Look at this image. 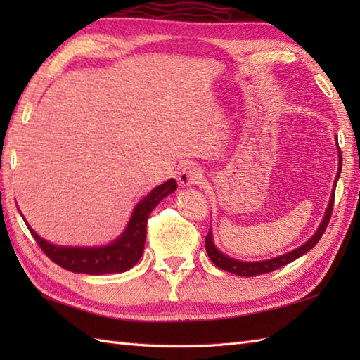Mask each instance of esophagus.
Instances as JSON below:
<instances>
[{
  "instance_id": "1",
  "label": "esophagus",
  "mask_w": 360,
  "mask_h": 360,
  "mask_svg": "<svg viewBox=\"0 0 360 360\" xmlns=\"http://www.w3.org/2000/svg\"><path fill=\"white\" fill-rule=\"evenodd\" d=\"M201 181H202L201 170H198V168H195L192 165L182 167L178 173V184L181 187L196 186V184H200Z\"/></svg>"
}]
</instances>
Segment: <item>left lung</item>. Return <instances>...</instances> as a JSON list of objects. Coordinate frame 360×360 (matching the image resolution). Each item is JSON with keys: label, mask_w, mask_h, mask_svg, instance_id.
<instances>
[{"label": "left lung", "mask_w": 360, "mask_h": 360, "mask_svg": "<svg viewBox=\"0 0 360 360\" xmlns=\"http://www.w3.org/2000/svg\"><path fill=\"white\" fill-rule=\"evenodd\" d=\"M338 155H339V170H338V176H335V181H334V186H333V193H331V198H330V202H328V207H326L322 223H320L316 233L312 235L307 243H303L302 246H298L297 249L288 252V254H283L280 257L269 258V259H263V262H241V259H235V258L229 257V255L223 254V252L217 249L215 243H213V235H212V229H210L207 236H205V250H207V255L213 262V264L218 266L219 269H223V271L241 275V277H255V275H262V274H267V272H272L275 269H278V267H283L285 264L294 262V259L304 255L307 252H309L312 248H314L316 244L319 243V240L322 238L325 229H326L328 223H330V219H331L335 184H338V179H339L340 172H342V153H340V148H339V143H338Z\"/></svg>", "instance_id": "left-lung-1"}]
</instances>
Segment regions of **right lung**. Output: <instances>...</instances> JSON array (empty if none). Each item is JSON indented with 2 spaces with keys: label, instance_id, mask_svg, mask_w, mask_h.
Wrapping results in <instances>:
<instances>
[{
  "label": "right lung",
  "instance_id": "obj_1",
  "mask_svg": "<svg viewBox=\"0 0 360 360\" xmlns=\"http://www.w3.org/2000/svg\"><path fill=\"white\" fill-rule=\"evenodd\" d=\"M178 188L174 179H168L164 184L155 187L136 204L125 231L122 232L116 240L106 246H58L43 240L32 227L25 223L32 233L38 246L48 255L53 263L62 266L63 269L75 274H114L125 272L139 262L143 254L145 235H147V221L150 213L155 210L156 205L164 200L165 196L173 193ZM22 217V215H21Z\"/></svg>",
  "mask_w": 360,
  "mask_h": 360
}]
</instances>
